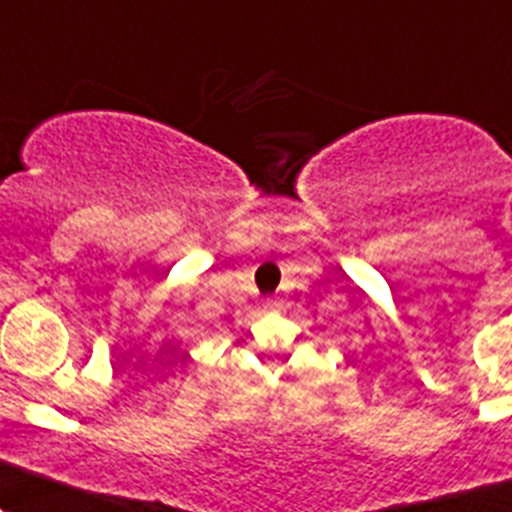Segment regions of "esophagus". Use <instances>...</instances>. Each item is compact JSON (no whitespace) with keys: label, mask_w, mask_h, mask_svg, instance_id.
<instances>
[{"label":"esophagus","mask_w":512,"mask_h":512,"mask_svg":"<svg viewBox=\"0 0 512 512\" xmlns=\"http://www.w3.org/2000/svg\"><path fill=\"white\" fill-rule=\"evenodd\" d=\"M262 307H265V310H275V307H277V300H272V297H267V300L262 302Z\"/></svg>","instance_id":"1"}]
</instances>
